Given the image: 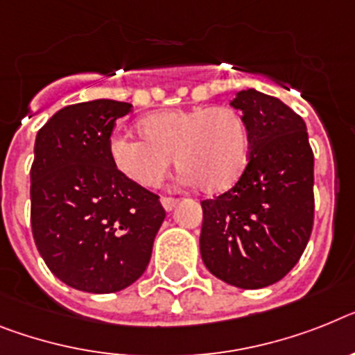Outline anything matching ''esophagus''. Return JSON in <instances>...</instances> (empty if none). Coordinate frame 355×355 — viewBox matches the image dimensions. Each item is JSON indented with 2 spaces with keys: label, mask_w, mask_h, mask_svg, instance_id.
Instances as JSON below:
<instances>
[{
  "label": "esophagus",
  "mask_w": 355,
  "mask_h": 355,
  "mask_svg": "<svg viewBox=\"0 0 355 355\" xmlns=\"http://www.w3.org/2000/svg\"><path fill=\"white\" fill-rule=\"evenodd\" d=\"M160 202H162L164 209L171 211L173 207L178 204V198H173V196H162V198H160Z\"/></svg>",
  "instance_id": "esophagus-1"
}]
</instances>
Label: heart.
<instances>
[{
    "mask_svg": "<svg viewBox=\"0 0 355 355\" xmlns=\"http://www.w3.org/2000/svg\"><path fill=\"white\" fill-rule=\"evenodd\" d=\"M142 139L117 133L108 153L121 175L142 187H157L173 157L186 182L204 193H222L240 180L251 157V133L233 106L168 110L139 122Z\"/></svg>",
    "mask_w": 355,
    "mask_h": 355,
    "instance_id": "1",
    "label": "heart"
}]
</instances>
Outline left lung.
<instances>
[{
    "instance_id": "obj_1",
    "label": "left lung",
    "mask_w": 355,
    "mask_h": 355,
    "mask_svg": "<svg viewBox=\"0 0 355 355\" xmlns=\"http://www.w3.org/2000/svg\"><path fill=\"white\" fill-rule=\"evenodd\" d=\"M251 133L245 171L202 202L200 254L216 278L240 288L272 285L305 251L314 223V155L305 121L276 97L238 92Z\"/></svg>"
}]
</instances>
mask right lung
I'll return each mask as SVG.
<instances>
[{
  "instance_id": "1",
  "label": "right lung",
  "mask_w": 355,
  "mask_h": 355,
  "mask_svg": "<svg viewBox=\"0 0 355 355\" xmlns=\"http://www.w3.org/2000/svg\"><path fill=\"white\" fill-rule=\"evenodd\" d=\"M132 104L97 99L59 110L35 137L32 234L62 284L108 294L141 278L166 218L159 195L128 180L108 153Z\"/></svg>"
}]
</instances>
